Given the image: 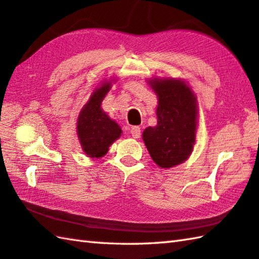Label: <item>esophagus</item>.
Returning a JSON list of instances; mask_svg holds the SVG:
<instances>
[{
  "label": "esophagus",
  "mask_w": 259,
  "mask_h": 259,
  "mask_svg": "<svg viewBox=\"0 0 259 259\" xmlns=\"http://www.w3.org/2000/svg\"><path fill=\"white\" fill-rule=\"evenodd\" d=\"M131 134H132V137L134 139H139L140 135H141V128H140L139 126H133L132 128H131Z\"/></svg>",
  "instance_id": "1"
}]
</instances>
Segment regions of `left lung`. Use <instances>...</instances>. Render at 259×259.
Wrapping results in <instances>:
<instances>
[{
  "instance_id": "left-lung-1",
  "label": "left lung",
  "mask_w": 259,
  "mask_h": 259,
  "mask_svg": "<svg viewBox=\"0 0 259 259\" xmlns=\"http://www.w3.org/2000/svg\"><path fill=\"white\" fill-rule=\"evenodd\" d=\"M149 85L158 97L157 125L147 127L142 139L152 160L161 168L182 164L196 143L198 104L182 79L152 78Z\"/></svg>"
}]
</instances>
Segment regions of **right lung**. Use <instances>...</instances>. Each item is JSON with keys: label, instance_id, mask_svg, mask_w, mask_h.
<instances>
[{"label": "right lung", "instance_id": "right-lung-1", "mask_svg": "<svg viewBox=\"0 0 259 259\" xmlns=\"http://www.w3.org/2000/svg\"><path fill=\"white\" fill-rule=\"evenodd\" d=\"M111 89V81L104 80L94 90L90 100L77 118V135L83 151L91 158H101L109 150V147L120 137L121 130L102 110L101 102Z\"/></svg>", "mask_w": 259, "mask_h": 259}]
</instances>
